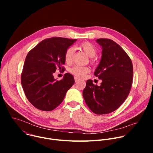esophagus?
<instances>
[{"label":"esophagus","instance_id":"1","mask_svg":"<svg viewBox=\"0 0 153 153\" xmlns=\"http://www.w3.org/2000/svg\"><path fill=\"white\" fill-rule=\"evenodd\" d=\"M79 78H77V77H74V80H75V82H78V81H79Z\"/></svg>","mask_w":153,"mask_h":153}]
</instances>
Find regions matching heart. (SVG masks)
<instances>
[{
  "instance_id": "1",
  "label": "heart",
  "mask_w": 153,
  "mask_h": 153,
  "mask_svg": "<svg viewBox=\"0 0 153 153\" xmlns=\"http://www.w3.org/2000/svg\"><path fill=\"white\" fill-rule=\"evenodd\" d=\"M78 47L80 50L83 51L87 56L90 57V61L91 63H94L96 62V60L94 56L97 54V50L92 43L89 42H83L80 43ZM73 48L71 47L67 48L64 54V59L65 62L68 64L71 63L73 59ZM90 71V68L87 67L74 66L70 69V73L79 78L83 77L86 74L88 73Z\"/></svg>"
}]
</instances>
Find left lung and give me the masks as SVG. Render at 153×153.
Instances as JSON below:
<instances>
[{
    "instance_id": "obj_1",
    "label": "left lung",
    "mask_w": 153,
    "mask_h": 153,
    "mask_svg": "<svg viewBox=\"0 0 153 153\" xmlns=\"http://www.w3.org/2000/svg\"><path fill=\"white\" fill-rule=\"evenodd\" d=\"M96 42L102 48V56L94 74L102 82L98 86L87 80L83 97L94 113L106 114L116 110L129 95L133 67L130 57L116 42L109 39Z\"/></svg>"
}]
</instances>
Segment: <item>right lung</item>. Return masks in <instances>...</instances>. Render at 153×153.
Instances as JSON below:
<instances>
[{"label": "right lung", "instance_id": "right-lung-1", "mask_svg": "<svg viewBox=\"0 0 153 153\" xmlns=\"http://www.w3.org/2000/svg\"><path fill=\"white\" fill-rule=\"evenodd\" d=\"M77 39L53 37L43 40L28 53L21 83L28 101L40 110L50 111L63 100L67 91L74 83L73 75L65 73L60 80L54 79L58 69L64 71V54Z\"/></svg>", "mask_w": 153, "mask_h": 153}]
</instances>
